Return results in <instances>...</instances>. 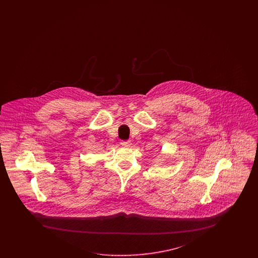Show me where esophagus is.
Returning <instances> with one entry per match:
<instances>
[{"mask_svg":"<svg viewBox=\"0 0 258 258\" xmlns=\"http://www.w3.org/2000/svg\"><path fill=\"white\" fill-rule=\"evenodd\" d=\"M123 147H130L131 145H132V142L130 140L127 141H121V143H120Z\"/></svg>","mask_w":258,"mask_h":258,"instance_id":"obj_1","label":"esophagus"}]
</instances>
